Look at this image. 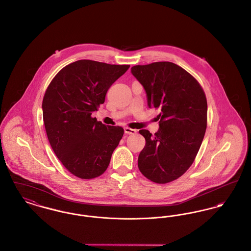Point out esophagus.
<instances>
[{"instance_id": "obj_1", "label": "esophagus", "mask_w": 251, "mask_h": 251, "mask_svg": "<svg viewBox=\"0 0 251 251\" xmlns=\"http://www.w3.org/2000/svg\"><path fill=\"white\" fill-rule=\"evenodd\" d=\"M124 132L126 133H128V134H133V133H136V130L131 129V128H129V127H125V128H124Z\"/></svg>"}]
</instances>
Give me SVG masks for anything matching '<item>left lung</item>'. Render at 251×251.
<instances>
[{"instance_id": "left-lung-1", "label": "left lung", "mask_w": 251, "mask_h": 251, "mask_svg": "<svg viewBox=\"0 0 251 251\" xmlns=\"http://www.w3.org/2000/svg\"><path fill=\"white\" fill-rule=\"evenodd\" d=\"M131 71L146 91L148 106L160 111L159 132L139 131L146 144L138 156V169L154 183H170L189 170L204 139L205 92L193 75L170 61L134 65Z\"/></svg>"}]
</instances>
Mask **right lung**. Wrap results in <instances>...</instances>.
<instances>
[{"label": "right lung", "mask_w": 251, "mask_h": 251, "mask_svg": "<svg viewBox=\"0 0 251 251\" xmlns=\"http://www.w3.org/2000/svg\"><path fill=\"white\" fill-rule=\"evenodd\" d=\"M130 65L79 59L63 67L45 91L43 116L49 143L75 176L93 179L107 170L124 130L106 126L92 113Z\"/></svg>", "instance_id": "add662e5"}]
</instances>
